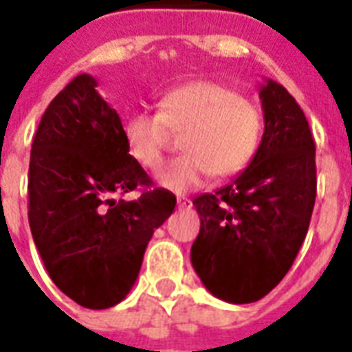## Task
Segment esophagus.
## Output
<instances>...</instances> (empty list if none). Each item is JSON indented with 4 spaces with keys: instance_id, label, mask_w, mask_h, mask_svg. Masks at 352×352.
<instances>
[{
    "instance_id": "esophagus-1",
    "label": "esophagus",
    "mask_w": 352,
    "mask_h": 352,
    "mask_svg": "<svg viewBox=\"0 0 352 352\" xmlns=\"http://www.w3.org/2000/svg\"><path fill=\"white\" fill-rule=\"evenodd\" d=\"M178 204L180 206H191V199L189 197H178Z\"/></svg>"
}]
</instances>
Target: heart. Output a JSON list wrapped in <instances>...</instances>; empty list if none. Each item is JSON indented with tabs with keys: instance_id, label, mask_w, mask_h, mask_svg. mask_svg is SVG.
<instances>
[{
	"instance_id": "obj_1",
	"label": "heart",
	"mask_w": 352,
	"mask_h": 352,
	"mask_svg": "<svg viewBox=\"0 0 352 352\" xmlns=\"http://www.w3.org/2000/svg\"><path fill=\"white\" fill-rule=\"evenodd\" d=\"M170 131L184 132L182 148L188 151L164 164L157 182L172 191H189L212 172L228 178L248 166L260 148L263 116L228 85L189 81L166 92L157 113L138 111L124 121L126 149L142 166L157 168Z\"/></svg>"
}]
</instances>
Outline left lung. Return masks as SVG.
Returning <instances> with one entry per match:
<instances>
[{
    "mask_svg": "<svg viewBox=\"0 0 352 352\" xmlns=\"http://www.w3.org/2000/svg\"><path fill=\"white\" fill-rule=\"evenodd\" d=\"M265 131L248 168L214 195L193 199L201 229L191 263L206 290L229 303L267 296L290 271L316 197L315 140L283 85L260 89Z\"/></svg>",
    "mask_w": 352,
    "mask_h": 352,
    "instance_id": "1",
    "label": "left lung"
}]
</instances>
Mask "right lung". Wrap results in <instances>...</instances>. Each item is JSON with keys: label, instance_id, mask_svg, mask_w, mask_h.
Listing matches in <instances>:
<instances>
[{"label": "right lung", "instance_id": "1", "mask_svg": "<svg viewBox=\"0 0 352 352\" xmlns=\"http://www.w3.org/2000/svg\"><path fill=\"white\" fill-rule=\"evenodd\" d=\"M96 85L81 74L45 109L30 155L28 220L52 283L83 307L108 309L136 283L176 197L151 188ZM140 187L136 201H116Z\"/></svg>", "mask_w": 352, "mask_h": 352}]
</instances>
